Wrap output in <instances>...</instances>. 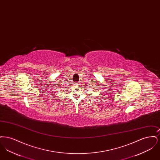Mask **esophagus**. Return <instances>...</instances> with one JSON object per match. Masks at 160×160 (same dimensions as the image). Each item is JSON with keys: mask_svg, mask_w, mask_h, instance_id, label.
Segmentation results:
<instances>
[{"mask_svg": "<svg viewBox=\"0 0 160 160\" xmlns=\"http://www.w3.org/2000/svg\"><path fill=\"white\" fill-rule=\"evenodd\" d=\"M76 84L77 85V86H78V85H80V83H78V82H77V83H76Z\"/></svg>", "mask_w": 160, "mask_h": 160, "instance_id": "obj_1", "label": "esophagus"}]
</instances>
